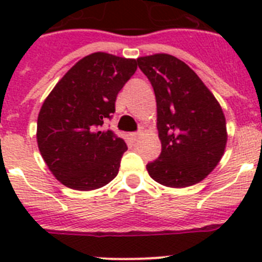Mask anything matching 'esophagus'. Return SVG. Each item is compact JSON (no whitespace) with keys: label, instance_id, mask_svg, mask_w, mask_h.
<instances>
[{"label":"esophagus","instance_id":"1","mask_svg":"<svg viewBox=\"0 0 262 262\" xmlns=\"http://www.w3.org/2000/svg\"><path fill=\"white\" fill-rule=\"evenodd\" d=\"M140 135H142V134H140V133H133V134H131V139H133L134 142H136V140H138V139L140 138Z\"/></svg>","mask_w":262,"mask_h":262}]
</instances>
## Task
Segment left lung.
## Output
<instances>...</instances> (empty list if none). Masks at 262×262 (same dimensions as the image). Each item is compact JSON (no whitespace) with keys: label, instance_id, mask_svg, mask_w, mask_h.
I'll list each match as a JSON object with an SVG mask.
<instances>
[{"label":"left lung","instance_id":"1","mask_svg":"<svg viewBox=\"0 0 262 262\" xmlns=\"http://www.w3.org/2000/svg\"><path fill=\"white\" fill-rule=\"evenodd\" d=\"M136 61L151 81L157 102L161 154L148 163V173L168 187L198 184L214 170L226 149V118L221 105L182 60L155 53Z\"/></svg>","mask_w":262,"mask_h":262}]
</instances>
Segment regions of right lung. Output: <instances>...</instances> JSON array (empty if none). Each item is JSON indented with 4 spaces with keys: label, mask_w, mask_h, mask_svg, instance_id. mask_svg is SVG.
<instances>
[{
    "label": "right lung",
    "mask_w": 262,
    "mask_h": 262,
    "mask_svg": "<svg viewBox=\"0 0 262 262\" xmlns=\"http://www.w3.org/2000/svg\"><path fill=\"white\" fill-rule=\"evenodd\" d=\"M136 60L94 52L78 60L55 85L38 115L36 142L56 180L75 190L113 181L127 151L123 139L102 129L117 96L135 73Z\"/></svg>",
    "instance_id": "add662e5"
}]
</instances>
